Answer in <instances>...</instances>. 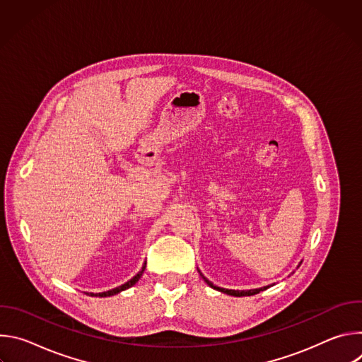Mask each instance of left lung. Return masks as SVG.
<instances>
[{"label": "left lung", "instance_id": "obj_1", "mask_svg": "<svg viewBox=\"0 0 362 362\" xmlns=\"http://www.w3.org/2000/svg\"><path fill=\"white\" fill-rule=\"evenodd\" d=\"M299 265H300V264H299ZM299 265H298V268H299ZM200 275H202V274H200ZM202 278L204 279V282L208 284L211 288H214V289H216V291H221V292H223V293L232 295V296H250V295H256V293H259L261 291H265V289H268V288H269V286H264V288H257V289H249V291H235V289H225V288H219V286L214 285L211 281L206 279L203 275H202Z\"/></svg>", "mask_w": 362, "mask_h": 362}]
</instances>
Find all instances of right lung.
<instances>
[{
    "label": "right lung",
    "instance_id": "1",
    "mask_svg": "<svg viewBox=\"0 0 362 362\" xmlns=\"http://www.w3.org/2000/svg\"><path fill=\"white\" fill-rule=\"evenodd\" d=\"M144 268H146V264L143 265V268H141V271L136 275V276H133L130 281H127L126 284H123L122 286H117V288H115V289H112V291H106V292H100V293H93V292H87V295H94V296H100V298H105V296H112V295H116V293H119V292H122V291H126V289H129V288H132L140 278H141V275H143V271H144Z\"/></svg>",
    "mask_w": 362,
    "mask_h": 362
}]
</instances>
